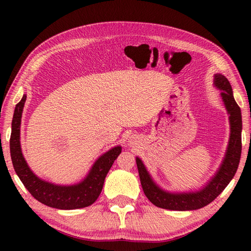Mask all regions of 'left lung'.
<instances>
[{
  "label": "left lung",
  "instance_id": "1",
  "mask_svg": "<svg viewBox=\"0 0 251 251\" xmlns=\"http://www.w3.org/2000/svg\"><path fill=\"white\" fill-rule=\"evenodd\" d=\"M214 84L221 90V97L225 102L230 121V140L225 159L219 170L208 181L204 188L196 192H183V193H170L154 182L147 170L145 164L139 157H136V163L139 172L140 182L143 192L152 204L156 207L169 210H196L210 204L221 192L226 188L230 181L235 176L242 154V113L241 108L234 99L232 86L222 74H215Z\"/></svg>",
  "mask_w": 251,
  "mask_h": 251
}]
</instances>
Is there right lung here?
Masks as SVG:
<instances>
[{
  "instance_id": "obj_1",
  "label": "right lung",
  "mask_w": 251,
  "mask_h": 251,
  "mask_svg": "<svg viewBox=\"0 0 251 251\" xmlns=\"http://www.w3.org/2000/svg\"><path fill=\"white\" fill-rule=\"evenodd\" d=\"M25 99L26 96L24 95L23 99L16 104L9 140L13 166L21 182L35 200L57 209H78L94 204L102 191L105 176L121 154L122 148L120 146L114 147L102 154L90 168L88 175L79 183L58 185L42 180L30 169L21 152L20 124Z\"/></svg>"
}]
</instances>
